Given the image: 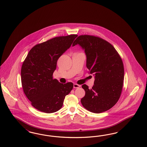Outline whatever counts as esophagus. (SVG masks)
<instances>
[{
    "label": "esophagus",
    "mask_w": 147,
    "mask_h": 147,
    "mask_svg": "<svg viewBox=\"0 0 147 147\" xmlns=\"http://www.w3.org/2000/svg\"><path fill=\"white\" fill-rule=\"evenodd\" d=\"M80 87H81L80 85H78V84H74L73 85L74 88H80Z\"/></svg>",
    "instance_id": "obj_1"
}]
</instances>
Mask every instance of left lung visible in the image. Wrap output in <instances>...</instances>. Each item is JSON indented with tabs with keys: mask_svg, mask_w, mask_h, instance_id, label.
<instances>
[{
	"mask_svg": "<svg viewBox=\"0 0 147 147\" xmlns=\"http://www.w3.org/2000/svg\"><path fill=\"white\" fill-rule=\"evenodd\" d=\"M79 45L85 51L86 66L94 76L92 89L83 85L82 106L94 113L107 111L120 97L124 80V67L120 56L110 43L94 36H79L72 46Z\"/></svg>",
	"mask_w": 147,
	"mask_h": 147,
	"instance_id": "8db88e82",
	"label": "left lung"
}]
</instances>
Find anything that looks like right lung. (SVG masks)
Segmentation results:
<instances>
[{
	"label": "right lung",
	"mask_w": 147,
	"mask_h": 147,
	"mask_svg": "<svg viewBox=\"0 0 147 147\" xmlns=\"http://www.w3.org/2000/svg\"><path fill=\"white\" fill-rule=\"evenodd\" d=\"M76 34L55 37L32 49L22 63V88L32 106L39 111L52 113L63 105L71 92L72 82L60 83L53 79L58 59L71 46Z\"/></svg>",
	"instance_id": "right-lung-1"
}]
</instances>
